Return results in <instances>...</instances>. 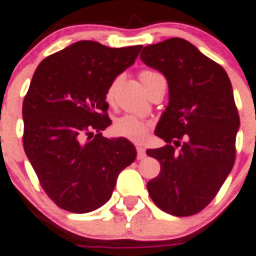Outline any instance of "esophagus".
I'll return each instance as SVG.
<instances>
[{"label":"esophagus","instance_id":"1","mask_svg":"<svg viewBox=\"0 0 256 256\" xmlns=\"http://www.w3.org/2000/svg\"><path fill=\"white\" fill-rule=\"evenodd\" d=\"M136 152H138V160L146 158V150L143 146H136Z\"/></svg>","mask_w":256,"mask_h":256}]
</instances>
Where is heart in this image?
<instances>
[{
    "instance_id": "heart-1",
    "label": "heart",
    "mask_w": 256,
    "mask_h": 256,
    "mask_svg": "<svg viewBox=\"0 0 256 256\" xmlns=\"http://www.w3.org/2000/svg\"><path fill=\"white\" fill-rule=\"evenodd\" d=\"M158 75V72H150V70H144L140 72V80L142 83L147 82L148 79ZM116 83L110 86L106 91V100L112 102L113 100V95H114ZM112 132L116 136H122V138L130 139L134 142H140L144 138L148 132V124L140 118L135 117L132 114H124L122 117L117 118L114 124H112Z\"/></svg>"
}]
</instances>
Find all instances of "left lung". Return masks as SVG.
<instances>
[{
    "label": "left lung",
    "instance_id": "8db88e82",
    "mask_svg": "<svg viewBox=\"0 0 256 256\" xmlns=\"http://www.w3.org/2000/svg\"><path fill=\"white\" fill-rule=\"evenodd\" d=\"M140 60L164 75L169 87L168 106L154 130L166 144L147 150L161 165L148 192L166 214L191 216L210 204L234 165L240 116L230 79L180 38L144 46Z\"/></svg>",
    "mask_w": 256,
    "mask_h": 256
}]
</instances>
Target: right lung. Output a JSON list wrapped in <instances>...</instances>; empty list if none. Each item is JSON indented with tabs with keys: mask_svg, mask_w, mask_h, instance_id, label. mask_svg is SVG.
<instances>
[{
	"mask_svg": "<svg viewBox=\"0 0 256 256\" xmlns=\"http://www.w3.org/2000/svg\"><path fill=\"white\" fill-rule=\"evenodd\" d=\"M142 45L109 48L82 40L42 60L23 102V147L40 184L62 210L95 211L136 158L126 138L102 136L112 124L106 91Z\"/></svg>",
	"mask_w": 256,
	"mask_h": 256,
	"instance_id": "add662e5",
	"label": "right lung"
}]
</instances>
